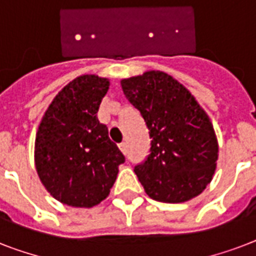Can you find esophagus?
Instances as JSON below:
<instances>
[{"label":"esophagus","instance_id":"1","mask_svg":"<svg viewBox=\"0 0 256 256\" xmlns=\"http://www.w3.org/2000/svg\"><path fill=\"white\" fill-rule=\"evenodd\" d=\"M118 146H120V152H124V154H126V152H128V144H126V142H122V144H120Z\"/></svg>","mask_w":256,"mask_h":256}]
</instances>
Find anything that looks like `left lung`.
Here are the masks:
<instances>
[{"label":"left lung","mask_w":256,"mask_h":256,"mask_svg":"<svg viewBox=\"0 0 256 256\" xmlns=\"http://www.w3.org/2000/svg\"><path fill=\"white\" fill-rule=\"evenodd\" d=\"M124 96L148 128L150 154L134 166L150 198L179 203L202 192L214 175V128L191 92L164 72L122 80Z\"/></svg>","instance_id":"obj_1"}]
</instances>
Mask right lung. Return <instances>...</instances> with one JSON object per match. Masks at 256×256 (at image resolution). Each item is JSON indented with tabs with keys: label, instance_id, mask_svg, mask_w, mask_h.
Instances as JSON below:
<instances>
[{
	"label": "right lung",
	"instance_id": "1",
	"mask_svg": "<svg viewBox=\"0 0 256 256\" xmlns=\"http://www.w3.org/2000/svg\"><path fill=\"white\" fill-rule=\"evenodd\" d=\"M108 85L96 76L76 78L56 96L38 128V176L54 198L69 206L102 202L124 162L96 116Z\"/></svg>",
	"mask_w": 256,
	"mask_h": 256
}]
</instances>
